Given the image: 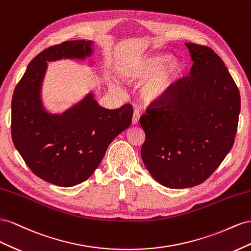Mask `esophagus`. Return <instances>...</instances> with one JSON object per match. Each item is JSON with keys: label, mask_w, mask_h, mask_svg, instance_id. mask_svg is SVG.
<instances>
[{"label": "esophagus", "mask_w": 251, "mask_h": 251, "mask_svg": "<svg viewBox=\"0 0 251 251\" xmlns=\"http://www.w3.org/2000/svg\"><path fill=\"white\" fill-rule=\"evenodd\" d=\"M139 120H140V112L138 109H135L132 114V124L137 125L139 123Z\"/></svg>", "instance_id": "1"}]
</instances>
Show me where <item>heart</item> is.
Wrapping results in <instances>:
<instances>
[{"mask_svg":"<svg viewBox=\"0 0 251 251\" xmlns=\"http://www.w3.org/2000/svg\"><path fill=\"white\" fill-rule=\"evenodd\" d=\"M119 74L128 83H139L148 78L142 87V96L148 102H157L165 99L175 87L181 66L170 61L166 54H151L120 66Z\"/></svg>","mask_w":251,"mask_h":251,"instance_id":"1","label":"heart"}]
</instances>
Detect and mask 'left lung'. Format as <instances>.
I'll return each mask as SVG.
<instances>
[{"label": "left lung", "mask_w": 251, "mask_h": 251, "mask_svg": "<svg viewBox=\"0 0 251 251\" xmlns=\"http://www.w3.org/2000/svg\"><path fill=\"white\" fill-rule=\"evenodd\" d=\"M185 45L193 61L189 75L140 119L143 162L156 182L176 189L202 184L220 166L233 146L241 109L223 60L210 47Z\"/></svg>", "instance_id": "8db88e82"}]
</instances>
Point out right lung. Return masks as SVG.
I'll use <instances>...</instances> for the list:
<instances>
[{
	"label": "right lung",
	"mask_w": 251,
	"mask_h": 251,
	"mask_svg": "<svg viewBox=\"0 0 251 251\" xmlns=\"http://www.w3.org/2000/svg\"><path fill=\"white\" fill-rule=\"evenodd\" d=\"M90 41H67L43 50L27 66L13 91L11 137L32 173L62 187L80 184L95 173L113 139L131 124L132 106L101 107L92 95L61 116L49 114L41 102L47 61L84 59Z\"/></svg>",
	"instance_id": "right-lung-1"
}]
</instances>
